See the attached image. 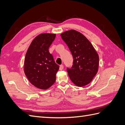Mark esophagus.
<instances>
[{"mask_svg":"<svg viewBox=\"0 0 125 125\" xmlns=\"http://www.w3.org/2000/svg\"><path fill=\"white\" fill-rule=\"evenodd\" d=\"M63 65H60V66H59V70L60 71H62V70H63Z\"/></svg>","mask_w":125,"mask_h":125,"instance_id":"1","label":"esophagus"}]
</instances>
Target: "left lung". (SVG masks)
Masks as SVG:
<instances>
[{
	"label": "left lung",
	"mask_w": 125,
	"mask_h": 125,
	"mask_svg": "<svg viewBox=\"0 0 125 125\" xmlns=\"http://www.w3.org/2000/svg\"><path fill=\"white\" fill-rule=\"evenodd\" d=\"M73 58V66L67 68L69 77L76 85L85 86L98 71L99 58L92 44L80 32L72 30L61 34Z\"/></svg>",
	"instance_id": "left-lung-1"
}]
</instances>
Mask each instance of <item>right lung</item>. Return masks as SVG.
I'll use <instances>...</instances> for the list:
<instances>
[{"mask_svg":"<svg viewBox=\"0 0 125 125\" xmlns=\"http://www.w3.org/2000/svg\"><path fill=\"white\" fill-rule=\"evenodd\" d=\"M55 38V34L39 35L32 41L26 53L24 73L30 83L40 89H48L56 80L59 66L49 51Z\"/></svg>","mask_w":125,"mask_h":125,"instance_id":"right-lung-1","label":"right lung"}]
</instances>
